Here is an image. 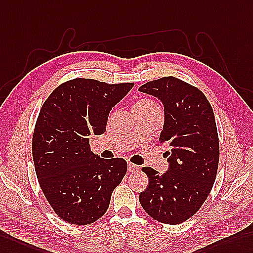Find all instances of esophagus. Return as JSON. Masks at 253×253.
Masks as SVG:
<instances>
[{"mask_svg": "<svg viewBox=\"0 0 253 253\" xmlns=\"http://www.w3.org/2000/svg\"><path fill=\"white\" fill-rule=\"evenodd\" d=\"M139 169V166L136 164H133V163H128L127 164V170L128 171H136Z\"/></svg>", "mask_w": 253, "mask_h": 253, "instance_id": "obj_1", "label": "esophagus"}]
</instances>
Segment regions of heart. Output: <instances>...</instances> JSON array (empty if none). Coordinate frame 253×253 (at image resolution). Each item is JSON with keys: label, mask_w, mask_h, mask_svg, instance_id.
Wrapping results in <instances>:
<instances>
[{"label": "heart", "mask_w": 253, "mask_h": 253, "mask_svg": "<svg viewBox=\"0 0 253 253\" xmlns=\"http://www.w3.org/2000/svg\"><path fill=\"white\" fill-rule=\"evenodd\" d=\"M138 104H143V105H155V104H157V103H155L153 101L145 100V101H141V102H139Z\"/></svg>", "instance_id": "obj_1"}]
</instances>
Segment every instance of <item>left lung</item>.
I'll return each mask as SVG.
<instances>
[{
	"mask_svg": "<svg viewBox=\"0 0 253 253\" xmlns=\"http://www.w3.org/2000/svg\"><path fill=\"white\" fill-rule=\"evenodd\" d=\"M138 91L162 102L159 140L169 147L164 174L143 168L149 183L139 193L140 205L160 222L179 224L199 211L213 186L219 162L214 115L202 91L175 77L152 80Z\"/></svg>",
	"mask_w": 253,
	"mask_h": 253,
	"instance_id": "1",
	"label": "left lung"
}]
</instances>
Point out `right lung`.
Listing matches in <instances>:
<instances>
[{"mask_svg":"<svg viewBox=\"0 0 253 253\" xmlns=\"http://www.w3.org/2000/svg\"><path fill=\"white\" fill-rule=\"evenodd\" d=\"M133 85L72 79L53 90L41 109L32 141L35 171L49 204L66 222L85 225L100 219L126 174V160L95 156L89 136L106 131L110 110Z\"/></svg>","mask_w":253,"mask_h":253,"instance_id":"1","label":"right lung"}]
</instances>
